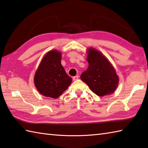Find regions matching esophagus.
<instances>
[{"label":"esophagus","instance_id":"34e87169","mask_svg":"<svg viewBox=\"0 0 148 148\" xmlns=\"http://www.w3.org/2000/svg\"><path fill=\"white\" fill-rule=\"evenodd\" d=\"M78 78H79V76H78V75H77V76H74L73 77H72V79H73L74 81H76V80H77L78 79Z\"/></svg>","mask_w":148,"mask_h":148}]
</instances>
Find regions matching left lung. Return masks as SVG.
Segmentation results:
<instances>
[{"label": "left lung", "mask_w": 148, "mask_h": 148, "mask_svg": "<svg viewBox=\"0 0 148 148\" xmlns=\"http://www.w3.org/2000/svg\"><path fill=\"white\" fill-rule=\"evenodd\" d=\"M87 54L88 66L81 75V79L98 96L112 94L119 83V77L114 66L96 49L89 48Z\"/></svg>", "instance_id": "1"}]
</instances>
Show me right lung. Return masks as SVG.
Returning <instances> with one entry per match:
<instances>
[{
    "label": "right lung",
    "mask_w": 148,
    "mask_h": 148,
    "mask_svg": "<svg viewBox=\"0 0 148 148\" xmlns=\"http://www.w3.org/2000/svg\"><path fill=\"white\" fill-rule=\"evenodd\" d=\"M61 60L60 52L53 50L48 52L40 62L34 82L42 95L57 98L71 85L72 78L66 74Z\"/></svg>",
    "instance_id": "obj_1"
}]
</instances>
